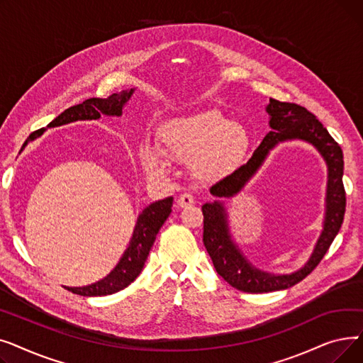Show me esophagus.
<instances>
[{"mask_svg":"<svg viewBox=\"0 0 363 363\" xmlns=\"http://www.w3.org/2000/svg\"><path fill=\"white\" fill-rule=\"evenodd\" d=\"M178 206L179 207H182V208H185V207H191L193 204H194V197L191 196V194H188V193H184V194H181L179 197H178Z\"/></svg>","mask_w":363,"mask_h":363,"instance_id":"1","label":"esophagus"}]
</instances>
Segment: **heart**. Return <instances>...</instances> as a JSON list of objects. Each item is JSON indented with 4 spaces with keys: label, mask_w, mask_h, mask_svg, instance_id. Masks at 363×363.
<instances>
[{
    "label": "heart",
    "mask_w": 363,
    "mask_h": 363,
    "mask_svg": "<svg viewBox=\"0 0 363 363\" xmlns=\"http://www.w3.org/2000/svg\"><path fill=\"white\" fill-rule=\"evenodd\" d=\"M159 147L144 143L140 148L143 167L150 175H162L169 167L166 154L191 164L206 181L226 177L242 162L247 130L218 110H203L164 122L156 133Z\"/></svg>",
    "instance_id": "b5f03b06"
}]
</instances>
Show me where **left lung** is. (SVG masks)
I'll list each match as a JSON object with an SVG mask.
<instances>
[{"label":"left lung","instance_id":"left-lung-1","mask_svg":"<svg viewBox=\"0 0 363 363\" xmlns=\"http://www.w3.org/2000/svg\"><path fill=\"white\" fill-rule=\"evenodd\" d=\"M266 111L269 113L271 118V130L268 135L263 138L249 162L211 188V194L216 197V200L213 203H206L201 207L204 216L203 242L213 262L216 272L234 289L245 293L285 290L306 278L328 252L331 242L340 231L346 212V191L345 185H342L345 160H342L341 147L330 135L327 128H323L315 114L294 103H282L275 99H269ZM287 139H303L311 142L328 162V211L324 230L307 264L290 276H274L255 269L242 256L230 238L224 208L218 200L239 192L261 165L269 150L278 142Z\"/></svg>","mask_w":363,"mask_h":363}]
</instances>
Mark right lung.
<instances>
[{
  "instance_id": "right-lung-1",
  "label": "right lung",
  "mask_w": 363,
  "mask_h": 363,
  "mask_svg": "<svg viewBox=\"0 0 363 363\" xmlns=\"http://www.w3.org/2000/svg\"><path fill=\"white\" fill-rule=\"evenodd\" d=\"M133 89L122 91L121 94H111L107 99H89L81 104H76L65 110L59 114L52 122L48 123V128L62 126L76 121H95L100 119L101 114L106 116H122V108L126 101L130 99ZM44 128L32 132L25 141L22 150L26 147L29 141L41 137L44 133ZM172 204H174V197H167L164 200H159L151 203L145 207L143 213L138 216L135 230H133L132 238L129 241L128 249L125 250L119 263L106 278L99 282H94L86 287H65L69 291L79 294V296H107L118 293L126 289L130 282L141 274L147 256L155 244L156 235L164 220L169 218L172 212Z\"/></svg>"
}]
</instances>
